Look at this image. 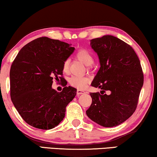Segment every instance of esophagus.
I'll list each match as a JSON object with an SVG mask.
<instances>
[{
  "label": "esophagus",
  "instance_id": "34e87169",
  "mask_svg": "<svg viewBox=\"0 0 157 157\" xmlns=\"http://www.w3.org/2000/svg\"><path fill=\"white\" fill-rule=\"evenodd\" d=\"M84 93H86V91H83V90H81V89H78L76 91V94L77 95H80V94H84Z\"/></svg>",
  "mask_w": 157,
  "mask_h": 157
}]
</instances>
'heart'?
<instances>
[{
	"instance_id": "heart-1",
	"label": "heart",
	"mask_w": 157,
	"mask_h": 157,
	"mask_svg": "<svg viewBox=\"0 0 157 157\" xmlns=\"http://www.w3.org/2000/svg\"><path fill=\"white\" fill-rule=\"evenodd\" d=\"M76 57L83 62L85 65L91 66L94 63L93 54L86 49H80L76 53ZM63 71L68 73L69 71V60L66 59L63 63ZM91 81L89 76H72L69 79V84L73 87L78 89H83Z\"/></svg>"
}]
</instances>
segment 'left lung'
<instances>
[{
    "label": "left lung",
    "mask_w": 157,
    "mask_h": 157,
    "mask_svg": "<svg viewBox=\"0 0 157 157\" xmlns=\"http://www.w3.org/2000/svg\"><path fill=\"white\" fill-rule=\"evenodd\" d=\"M91 42L101 64L91 86L102 91L90 93L92 103L86 114L104 127L117 126L136 109L144 83L140 61L130 45L115 36H104Z\"/></svg>",
    "instance_id": "1"
}]
</instances>
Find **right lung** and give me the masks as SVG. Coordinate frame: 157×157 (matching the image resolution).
<instances>
[{
  "label": "right lung",
  "instance_id": "add662e5",
  "mask_svg": "<svg viewBox=\"0 0 157 157\" xmlns=\"http://www.w3.org/2000/svg\"><path fill=\"white\" fill-rule=\"evenodd\" d=\"M67 43L40 37L23 47L10 71V98L23 119L33 127L48 130L63 119L76 89H53V80H63V63L74 52Z\"/></svg>",
  "mask_w": 157,
  "mask_h": 157
}]
</instances>
